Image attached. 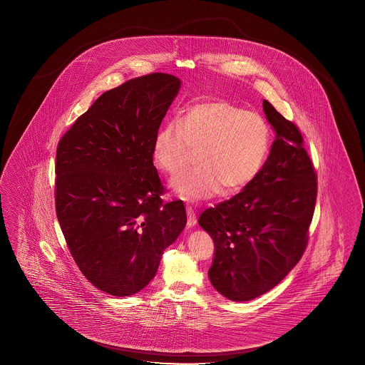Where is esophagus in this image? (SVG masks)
<instances>
[{
    "label": "esophagus",
    "mask_w": 365,
    "mask_h": 365,
    "mask_svg": "<svg viewBox=\"0 0 365 365\" xmlns=\"http://www.w3.org/2000/svg\"><path fill=\"white\" fill-rule=\"evenodd\" d=\"M186 212H187V226L191 227L197 223V215H195V211L192 210L191 207H186Z\"/></svg>",
    "instance_id": "34e87169"
}]
</instances>
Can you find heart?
Here are the masks:
<instances>
[{"mask_svg": "<svg viewBox=\"0 0 365 365\" xmlns=\"http://www.w3.org/2000/svg\"><path fill=\"white\" fill-rule=\"evenodd\" d=\"M177 120H167L155 135L153 158L168 178L187 166L191 150L197 151V168L179 178L173 187L185 200L197 202L238 192L261 173L272 145L265 119L223 99L190 106Z\"/></svg>", "mask_w": 365, "mask_h": 365, "instance_id": "b5f03b06", "label": "heart"}]
</instances>
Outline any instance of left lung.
<instances>
[{"mask_svg": "<svg viewBox=\"0 0 365 365\" xmlns=\"http://www.w3.org/2000/svg\"><path fill=\"white\" fill-rule=\"evenodd\" d=\"M262 106L276 140L261 173L199 217L215 243L211 284L232 301L259 297L297 265L317 198V174L299 127L267 100Z\"/></svg>", "mask_w": 365, "mask_h": 365, "instance_id": "8db88e82", "label": "left lung"}]
</instances>
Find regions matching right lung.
Listing matches in <instances>:
<instances>
[{
    "label": "right lung",
    "instance_id": "right-lung-1",
    "mask_svg": "<svg viewBox=\"0 0 365 365\" xmlns=\"http://www.w3.org/2000/svg\"><path fill=\"white\" fill-rule=\"evenodd\" d=\"M180 80L131 78L104 92L66 131L56 151V215L80 272L93 287L133 296L154 278L187 217L165 202L153 144Z\"/></svg>",
    "mask_w": 365,
    "mask_h": 365
}]
</instances>
